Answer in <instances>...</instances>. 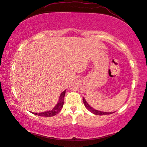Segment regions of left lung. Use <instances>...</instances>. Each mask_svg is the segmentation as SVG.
<instances>
[{"label":"left lung","mask_w":147,"mask_h":147,"mask_svg":"<svg viewBox=\"0 0 147 147\" xmlns=\"http://www.w3.org/2000/svg\"><path fill=\"white\" fill-rule=\"evenodd\" d=\"M83 102L84 105H85L86 108L88 109V111H90V112L93 113L94 115H111V114H113V113H106V112H101V111H96L95 110V109H92L91 107L89 106V105L88 104L87 102H86V101L85 100V99L83 98Z\"/></svg>","instance_id":"8db88e82"}]
</instances>
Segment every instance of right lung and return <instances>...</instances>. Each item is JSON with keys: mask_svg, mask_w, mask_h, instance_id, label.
<instances>
[{"mask_svg": "<svg viewBox=\"0 0 147 147\" xmlns=\"http://www.w3.org/2000/svg\"><path fill=\"white\" fill-rule=\"evenodd\" d=\"M66 90H64V91L62 92L61 96H60L59 100L58 102L57 105H56L55 108H53L51 111H47V112H43V113H32L33 114L40 116V117H53V116H55L57 114H58L61 110L63 108V104H64V98H65Z\"/></svg>", "mask_w": 147, "mask_h": 147, "instance_id": "add662e5", "label": "right lung"}]
</instances>
